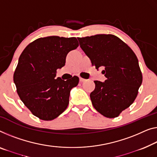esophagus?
<instances>
[{"instance_id":"esophagus-1","label":"esophagus","mask_w":157,"mask_h":157,"mask_svg":"<svg viewBox=\"0 0 157 157\" xmlns=\"http://www.w3.org/2000/svg\"><path fill=\"white\" fill-rule=\"evenodd\" d=\"M79 81L81 82H85L86 79H84V78H79Z\"/></svg>"}]
</instances>
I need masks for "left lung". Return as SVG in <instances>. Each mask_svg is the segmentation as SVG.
Instances as JSON below:
<instances>
[{
    "label": "left lung",
    "instance_id": "obj_1",
    "mask_svg": "<svg viewBox=\"0 0 157 157\" xmlns=\"http://www.w3.org/2000/svg\"><path fill=\"white\" fill-rule=\"evenodd\" d=\"M81 48L96 69L104 68V82L94 81L90 94L94 109L105 117L113 118L136 99L142 75L136 55L125 42L113 34L78 37Z\"/></svg>",
    "mask_w": 157,
    "mask_h": 157
}]
</instances>
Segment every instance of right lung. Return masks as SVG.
<instances>
[{"instance_id":"add662e5","label":"right lung","mask_w":157,"mask_h":157,"mask_svg":"<svg viewBox=\"0 0 157 157\" xmlns=\"http://www.w3.org/2000/svg\"><path fill=\"white\" fill-rule=\"evenodd\" d=\"M78 46L75 37L51 36L36 39L21 53L14 82L22 101L41 120H53L68 106L70 92L79 78L63 80L55 77L57 69L65 65L67 53Z\"/></svg>"}]
</instances>
